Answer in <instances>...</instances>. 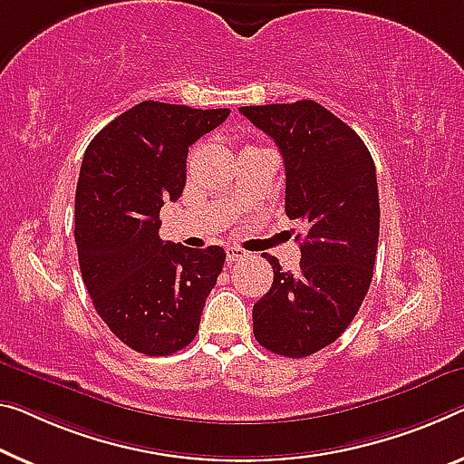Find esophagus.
<instances>
[{"instance_id": "1", "label": "esophagus", "mask_w": 464, "mask_h": 464, "mask_svg": "<svg viewBox=\"0 0 464 464\" xmlns=\"http://www.w3.org/2000/svg\"><path fill=\"white\" fill-rule=\"evenodd\" d=\"M245 256H248V253L242 251V248H238V246H226V259L230 261V263L245 259Z\"/></svg>"}]
</instances>
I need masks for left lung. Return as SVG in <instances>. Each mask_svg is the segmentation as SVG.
Listing matches in <instances>:
<instances>
[{
	"label": "left lung",
	"mask_w": 464,
	"mask_h": 464,
	"mask_svg": "<svg viewBox=\"0 0 464 464\" xmlns=\"http://www.w3.org/2000/svg\"><path fill=\"white\" fill-rule=\"evenodd\" d=\"M240 113L269 134L286 169V216L301 219V269L284 272L253 306L261 346L303 359L336 342L362 304L380 238L375 163L351 126L311 99L246 105Z\"/></svg>",
	"instance_id": "left-lung-1"
}]
</instances>
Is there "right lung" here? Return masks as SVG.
<instances>
[{
  "mask_svg": "<svg viewBox=\"0 0 464 464\" xmlns=\"http://www.w3.org/2000/svg\"><path fill=\"white\" fill-rule=\"evenodd\" d=\"M227 113L142 102L84 151L74 205L82 282L99 317L137 353L166 356L190 344L222 274V246L160 238V209L182 195L188 147Z\"/></svg>",
  "mask_w": 464,
  "mask_h": 464,
  "instance_id": "right-lung-1",
  "label": "right lung"
}]
</instances>
